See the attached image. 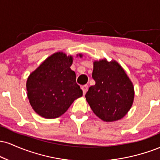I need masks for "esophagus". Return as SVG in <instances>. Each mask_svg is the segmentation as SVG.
Here are the masks:
<instances>
[{
	"label": "esophagus",
	"instance_id": "esophagus-1",
	"mask_svg": "<svg viewBox=\"0 0 160 160\" xmlns=\"http://www.w3.org/2000/svg\"><path fill=\"white\" fill-rule=\"evenodd\" d=\"M82 90V93H83V95L86 94V92L88 90V86L87 85H85V86H82L81 87Z\"/></svg>",
	"mask_w": 160,
	"mask_h": 160
}]
</instances>
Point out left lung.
<instances>
[{
	"instance_id": "left-lung-1",
	"label": "left lung",
	"mask_w": 160,
	"mask_h": 160,
	"mask_svg": "<svg viewBox=\"0 0 160 160\" xmlns=\"http://www.w3.org/2000/svg\"><path fill=\"white\" fill-rule=\"evenodd\" d=\"M94 86L89 88L86 99L97 117L105 122L122 119L133 104L134 86L126 71L114 60L93 62Z\"/></svg>"
}]
</instances>
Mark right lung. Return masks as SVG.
Listing matches in <instances>:
<instances>
[{
	"label": "right lung",
	"instance_id": "1",
	"mask_svg": "<svg viewBox=\"0 0 160 160\" xmlns=\"http://www.w3.org/2000/svg\"><path fill=\"white\" fill-rule=\"evenodd\" d=\"M82 57L81 54H79ZM73 57L56 52L29 75L27 95L34 111L40 117L54 119L62 116L75 99L82 95L71 69Z\"/></svg>",
	"mask_w": 160,
	"mask_h": 160
}]
</instances>
